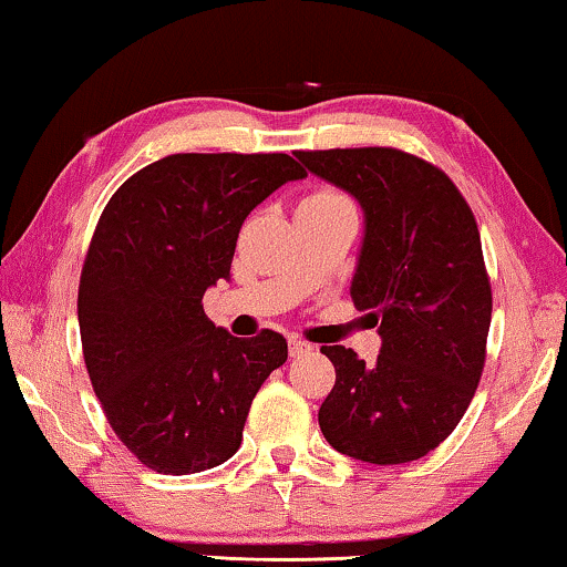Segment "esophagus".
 Segmentation results:
<instances>
[{"mask_svg": "<svg viewBox=\"0 0 567 567\" xmlns=\"http://www.w3.org/2000/svg\"><path fill=\"white\" fill-rule=\"evenodd\" d=\"M309 351H312V346L305 343V340L289 338V353L293 355V359H297V355H305V353H309Z\"/></svg>", "mask_w": 567, "mask_h": 567, "instance_id": "34e87169", "label": "esophagus"}]
</instances>
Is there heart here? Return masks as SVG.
<instances>
[{
	"label": "heart",
	"instance_id": "1",
	"mask_svg": "<svg viewBox=\"0 0 567 567\" xmlns=\"http://www.w3.org/2000/svg\"><path fill=\"white\" fill-rule=\"evenodd\" d=\"M301 204H307V206H338V204H348V198L343 196V193H338L332 188H320V190L309 193V196L301 200Z\"/></svg>",
	"mask_w": 567,
	"mask_h": 567
}]
</instances>
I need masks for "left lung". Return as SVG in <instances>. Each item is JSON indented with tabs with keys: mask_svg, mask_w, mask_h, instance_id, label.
<instances>
[{
	"mask_svg": "<svg viewBox=\"0 0 567 567\" xmlns=\"http://www.w3.org/2000/svg\"><path fill=\"white\" fill-rule=\"evenodd\" d=\"M361 204L351 299L379 324L374 363L322 346L336 386L320 408L332 449L369 464L433 452L462 421L485 367L493 293L477 221L439 167L390 146L297 152Z\"/></svg>",
	"mask_w": 567,
	"mask_h": 567,
	"instance_id": "obj_1",
	"label": "left lung"
}]
</instances>
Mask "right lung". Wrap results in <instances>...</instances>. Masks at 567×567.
<instances>
[{
	"instance_id": "1",
	"label": "right lung",
	"mask_w": 567,
	"mask_h": 567,
	"mask_svg": "<svg viewBox=\"0 0 567 567\" xmlns=\"http://www.w3.org/2000/svg\"><path fill=\"white\" fill-rule=\"evenodd\" d=\"M305 175L289 154H169L107 200L76 297L82 351L107 423L150 470L193 475L243 444L289 346L216 328L204 293L229 278L247 214Z\"/></svg>"
}]
</instances>
